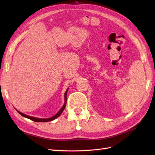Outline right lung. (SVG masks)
Masks as SVG:
<instances>
[{"mask_svg":"<svg viewBox=\"0 0 155 155\" xmlns=\"http://www.w3.org/2000/svg\"><path fill=\"white\" fill-rule=\"evenodd\" d=\"M68 90V89H67V90L66 91L65 93H64V105L62 106V107L61 108V110H60L59 111H58L55 115L51 117L47 118V119L36 118V117H31V116H29V115L24 114H23V113L19 111L18 110H17L16 109H15V110H16L17 111H18V112L19 113V114L21 115H22L23 117H26V118H27V119H31V120H33V121H35V122H48V121L53 120H55V119H57V117H59V116L61 115V114H62V111H63L65 109V107H66V100H66V94H67Z\"/></svg>","mask_w":155,"mask_h":155,"instance_id":"right-lung-1","label":"right lung"}]
</instances>
